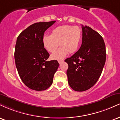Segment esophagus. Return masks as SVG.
<instances>
[{
  "mask_svg": "<svg viewBox=\"0 0 120 120\" xmlns=\"http://www.w3.org/2000/svg\"><path fill=\"white\" fill-rule=\"evenodd\" d=\"M63 61H64V60H58V62H59V64H61V63H63Z\"/></svg>",
  "mask_w": 120,
  "mask_h": 120,
  "instance_id": "obj_1",
  "label": "esophagus"
}]
</instances>
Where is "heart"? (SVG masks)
Masks as SVG:
<instances>
[{"label": "heart", "instance_id": "heart-1", "mask_svg": "<svg viewBox=\"0 0 120 120\" xmlns=\"http://www.w3.org/2000/svg\"><path fill=\"white\" fill-rule=\"evenodd\" d=\"M82 30L77 26H60L52 31L51 35H45L42 43L45 49L53 52L59 46L58 50L51 55L53 60H62L68 52L73 53L77 51L82 41Z\"/></svg>", "mask_w": 120, "mask_h": 120}]
</instances>
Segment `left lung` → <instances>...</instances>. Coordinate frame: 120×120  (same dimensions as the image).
Here are the masks:
<instances>
[{"mask_svg": "<svg viewBox=\"0 0 120 120\" xmlns=\"http://www.w3.org/2000/svg\"><path fill=\"white\" fill-rule=\"evenodd\" d=\"M82 29L80 49L65 60L68 64V83L76 91H86L96 83L106 60L105 45L102 37L89 26L82 25Z\"/></svg>", "mask_w": 120, "mask_h": 120, "instance_id": "1", "label": "left lung"}]
</instances>
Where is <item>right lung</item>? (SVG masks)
Returning a JSON list of instances; mask_svg holds the SVG:
<instances>
[{"mask_svg":"<svg viewBox=\"0 0 120 120\" xmlns=\"http://www.w3.org/2000/svg\"><path fill=\"white\" fill-rule=\"evenodd\" d=\"M55 22L35 23L17 37L15 51L16 68L22 81L32 90L47 89L59 66L56 60L47 61L49 54L42 43L45 31Z\"/></svg>","mask_w":120,"mask_h":120,"instance_id":"1","label":"right lung"}]
</instances>
